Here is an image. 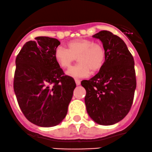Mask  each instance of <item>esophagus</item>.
<instances>
[{
    "label": "esophagus",
    "mask_w": 152,
    "mask_h": 152,
    "mask_svg": "<svg viewBox=\"0 0 152 152\" xmlns=\"http://www.w3.org/2000/svg\"><path fill=\"white\" fill-rule=\"evenodd\" d=\"M75 83H76V85L77 86H80V80H79L76 79L75 80Z\"/></svg>",
    "instance_id": "1"
}]
</instances>
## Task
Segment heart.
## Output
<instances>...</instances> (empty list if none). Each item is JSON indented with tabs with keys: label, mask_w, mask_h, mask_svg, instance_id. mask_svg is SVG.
Returning a JSON list of instances; mask_svg holds the SVG:
<instances>
[{
	"label": "heart",
	"mask_w": 152,
	"mask_h": 152,
	"mask_svg": "<svg viewBox=\"0 0 152 152\" xmlns=\"http://www.w3.org/2000/svg\"><path fill=\"white\" fill-rule=\"evenodd\" d=\"M54 58L61 68H69L77 58L79 64L72 67L66 74L75 78L88 77L91 71H99L105 61L106 52L103 45L88 39L80 38L67 43V49L59 46L55 50Z\"/></svg>",
	"instance_id": "b5f03b06"
}]
</instances>
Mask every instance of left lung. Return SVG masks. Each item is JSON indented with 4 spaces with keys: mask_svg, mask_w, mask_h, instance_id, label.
I'll return each instance as SVG.
<instances>
[{
    "mask_svg": "<svg viewBox=\"0 0 152 152\" xmlns=\"http://www.w3.org/2000/svg\"><path fill=\"white\" fill-rule=\"evenodd\" d=\"M93 37L102 42L106 58L96 75L81 82L86 91V110L96 123L112 125L132 107L136 88L134 58L124 42L110 31H101Z\"/></svg>",
    "mask_w": 152,
    "mask_h": 152,
    "instance_id": "left-lung-1",
    "label": "left lung"
}]
</instances>
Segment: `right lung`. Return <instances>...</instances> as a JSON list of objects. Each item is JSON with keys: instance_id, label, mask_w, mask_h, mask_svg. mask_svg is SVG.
Listing matches in <instances>:
<instances>
[{"instance_id": "obj_1", "label": "right lung", "mask_w": 152, "mask_h": 152, "mask_svg": "<svg viewBox=\"0 0 152 152\" xmlns=\"http://www.w3.org/2000/svg\"><path fill=\"white\" fill-rule=\"evenodd\" d=\"M60 44L54 38L36 37L23 45L15 61L14 91L19 106L29 121L43 127L63 121L76 87L55 60Z\"/></svg>"}]
</instances>
